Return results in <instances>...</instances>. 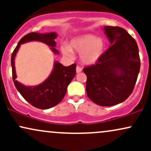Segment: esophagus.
Here are the masks:
<instances>
[{
  "label": "esophagus",
  "mask_w": 151,
  "mask_h": 151,
  "mask_svg": "<svg viewBox=\"0 0 151 151\" xmlns=\"http://www.w3.org/2000/svg\"><path fill=\"white\" fill-rule=\"evenodd\" d=\"M81 71H82V69H81L80 66H77V68H76V72H77V73H79V72H81Z\"/></svg>",
  "instance_id": "34e87169"
}]
</instances>
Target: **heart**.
Returning <instances> with one entry per match:
<instances>
[{
    "mask_svg": "<svg viewBox=\"0 0 151 151\" xmlns=\"http://www.w3.org/2000/svg\"><path fill=\"white\" fill-rule=\"evenodd\" d=\"M79 53V59L84 65H93L101 58L104 52L105 42L102 38L91 34L74 37L71 41V47L63 45L62 52L70 58L74 56L73 50Z\"/></svg>",
    "mask_w": 151,
    "mask_h": 151,
    "instance_id": "b5f03b06",
    "label": "heart"
}]
</instances>
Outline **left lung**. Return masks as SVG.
Listing matches in <instances>:
<instances>
[{
	"label": "left lung",
	"instance_id": "1",
	"mask_svg": "<svg viewBox=\"0 0 151 151\" xmlns=\"http://www.w3.org/2000/svg\"><path fill=\"white\" fill-rule=\"evenodd\" d=\"M111 45L95 65L83 70L86 90L93 102L111 106L124 101L134 89L141 67L138 45L125 29L105 26Z\"/></svg>",
	"mask_w": 151,
	"mask_h": 151
}]
</instances>
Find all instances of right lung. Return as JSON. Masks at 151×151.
I'll return each instance as SVG.
<instances>
[{
	"label": "right lung",
	"mask_w": 151,
	"mask_h": 151,
	"mask_svg": "<svg viewBox=\"0 0 151 151\" xmlns=\"http://www.w3.org/2000/svg\"><path fill=\"white\" fill-rule=\"evenodd\" d=\"M57 37L58 35L55 32L45 34L30 32L27 34L19 41L11 56L12 74L15 87L28 103L40 109L52 108L63 99L67 86L75 76L77 65L72 64L68 67H65L60 62H55L52 72L44 82L35 86H26L15 80L17 77L14 65L15 57L20 45L35 40L45 43L52 47L51 49L54 53L58 54L59 52L55 48L56 45L55 39Z\"/></svg>",
	"instance_id": "obj_1"
}]
</instances>
